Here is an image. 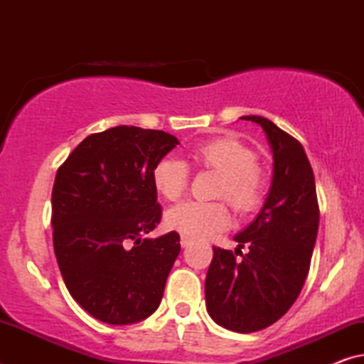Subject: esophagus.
Here are the masks:
<instances>
[{"instance_id":"esophagus-1","label":"esophagus","mask_w":364,"mask_h":364,"mask_svg":"<svg viewBox=\"0 0 364 364\" xmlns=\"http://www.w3.org/2000/svg\"><path fill=\"white\" fill-rule=\"evenodd\" d=\"M181 247H188V245H191V242H193V239H191L189 236H186V234H181Z\"/></svg>"}]
</instances>
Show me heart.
Here are the masks:
<instances>
[{
	"mask_svg": "<svg viewBox=\"0 0 364 364\" xmlns=\"http://www.w3.org/2000/svg\"><path fill=\"white\" fill-rule=\"evenodd\" d=\"M197 167L221 175L217 196L225 197L234 210L249 213L260 205L264 193V175L257 167V157L247 146L234 138H218L197 146L191 152ZM152 183L167 200H175L188 188L189 165L176 156L159 159L152 170ZM171 228L191 237H208L230 225V212L223 202L184 200L165 215Z\"/></svg>",
	"mask_w": 364,
	"mask_h": 364,
	"instance_id": "1",
	"label": "heart"
}]
</instances>
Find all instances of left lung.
Segmentation results:
<instances>
[{
	"label": "left lung",
	"instance_id": "1",
	"mask_svg": "<svg viewBox=\"0 0 364 364\" xmlns=\"http://www.w3.org/2000/svg\"><path fill=\"white\" fill-rule=\"evenodd\" d=\"M241 120L263 128L273 152V178L262 210L234 236L236 250L247 245L248 254L236 260L231 250L213 247L205 305L215 323L249 334L278 321L297 300L315 249L319 208L304 146L264 117Z\"/></svg>",
	"mask_w": 364,
	"mask_h": 364
}]
</instances>
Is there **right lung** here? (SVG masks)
<instances>
[{
    "mask_svg": "<svg viewBox=\"0 0 364 364\" xmlns=\"http://www.w3.org/2000/svg\"><path fill=\"white\" fill-rule=\"evenodd\" d=\"M176 144L173 134L120 125L85 138L58 170L54 254L73 300L102 323L143 321L162 300L180 234L141 236L162 215L154 165Z\"/></svg>",
    "mask_w": 364,
    "mask_h": 364,
    "instance_id": "obj_1",
    "label": "right lung"
}]
</instances>
